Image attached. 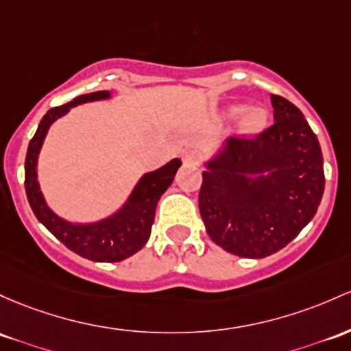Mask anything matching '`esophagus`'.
<instances>
[{
	"instance_id": "obj_1",
	"label": "esophagus",
	"mask_w": 351,
	"mask_h": 351,
	"mask_svg": "<svg viewBox=\"0 0 351 351\" xmlns=\"http://www.w3.org/2000/svg\"><path fill=\"white\" fill-rule=\"evenodd\" d=\"M198 152L196 149H184L183 152V161L186 165H195L198 163Z\"/></svg>"
}]
</instances>
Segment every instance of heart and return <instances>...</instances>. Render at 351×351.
<instances>
[{"instance_id": "heart-1", "label": "heart", "mask_w": 351, "mask_h": 351, "mask_svg": "<svg viewBox=\"0 0 351 351\" xmlns=\"http://www.w3.org/2000/svg\"><path fill=\"white\" fill-rule=\"evenodd\" d=\"M243 105H228L219 111L221 121H233L238 118L237 130L241 136H255L268 125V111L261 106H250L245 112Z\"/></svg>"}]
</instances>
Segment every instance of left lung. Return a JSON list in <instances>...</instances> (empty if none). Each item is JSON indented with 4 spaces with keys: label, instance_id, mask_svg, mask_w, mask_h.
Masks as SVG:
<instances>
[{
    "label": "left lung",
    "instance_id": "left-lung-1",
    "mask_svg": "<svg viewBox=\"0 0 351 351\" xmlns=\"http://www.w3.org/2000/svg\"><path fill=\"white\" fill-rule=\"evenodd\" d=\"M271 128L253 140L226 138L202 163L206 233L237 256L280 252L311 221L325 190L317 134L293 103L271 95Z\"/></svg>",
    "mask_w": 351,
    "mask_h": 351
}]
</instances>
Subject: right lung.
Listing matches in <instances>:
<instances>
[{"mask_svg":"<svg viewBox=\"0 0 351 351\" xmlns=\"http://www.w3.org/2000/svg\"><path fill=\"white\" fill-rule=\"evenodd\" d=\"M111 98H113L111 91H95V93L78 96L63 106L51 108L38 125L36 133L28 145L25 161L26 196L38 221L76 255L99 263L126 260L143 248L152 234L158 202L173 183L178 168L182 167V160L173 158L161 168L145 173L130 191L123 205L111 215L96 221H71L53 211L46 202L38 180V160L46 134L53 123L68 114L71 108Z\"/></svg>","mask_w":351,"mask_h":351,"instance_id":"1","label":"right lung"}]
</instances>
